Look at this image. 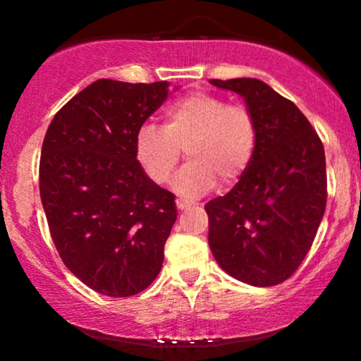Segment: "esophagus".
Returning a JSON list of instances; mask_svg holds the SVG:
<instances>
[{
  "label": "esophagus",
  "mask_w": 361,
  "mask_h": 361,
  "mask_svg": "<svg viewBox=\"0 0 361 361\" xmlns=\"http://www.w3.org/2000/svg\"><path fill=\"white\" fill-rule=\"evenodd\" d=\"M190 205H192V204H190V202L183 200V198H176V207H178V210H185V209H188Z\"/></svg>",
  "instance_id": "esophagus-1"
}]
</instances>
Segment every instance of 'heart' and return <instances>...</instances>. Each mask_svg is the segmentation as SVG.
Listing matches in <instances>:
<instances>
[{
    "instance_id": "1",
    "label": "heart",
    "mask_w": 361,
    "mask_h": 361,
    "mask_svg": "<svg viewBox=\"0 0 361 361\" xmlns=\"http://www.w3.org/2000/svg\"><path fill=\"white\" fill-rule=\"evenodd\" d=\"M258 127L246 105L227 103L210 93H192L164 110L163 127L146 123L135 135V156L157 185L168 183L181 159L188 163L175 181L185 195L233 186L250 166Z\"/></svg>"
}]
</instances>
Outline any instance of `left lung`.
<instances>
[{
  "label": "left lung",
  "instance_id": "1",
  "mask_svg": "<svg viewBox=\"0 0 361 361\" xmlns=\"http://www.w3.org/2000/svg\"><path fill=\"white\" fill-rule=\"evenodd\" d=\"M252 111V159L229 193L205 205L214 258L231 276L271 287L304 261L327 200L324 146L295 103L255 78L210 80Z\"/></svg>",
  "mask_w": 361,
  "mask_h": 361
}]
</instances>
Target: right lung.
Segmentation results:
<instances>
[{
    "label": "right lung",
    "instance_id": "right-lung-1",
    "mask_svg": "<svg viewBox=\"0 0 361 361\" xmlns=\"http://www.w3.org/2000/svg\"><path fill=\"white\" fill-rule=\"evenodd\" d=\"M169 91L168 81L98 80L44 137L40 198L52 241L69 271L103 295H135L163 267L175 195L144 173L135 135Z\"/></svg>",
    "mask_w": 361,
    "mask_h": 361
}]
</instances>
